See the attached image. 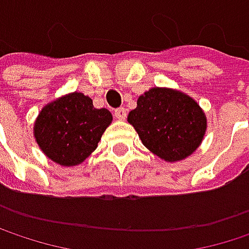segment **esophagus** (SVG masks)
Masks as SVG:
<instances>
[{
    "instance_id": "esophagus-1",
    "label": "esophagus",
    "mask_w": 249,
    "mask_h": 249,
    "mask_svg": "<svg viewBox=\"0 0 249 249\" xmlns=\"http://www.w3.org/2000/svg\"><path fill=\"white\" fill-rule=\"evenodd\" d=\"M115 118L117 120H125V117H126V109L125 108H118V109H115Z\"/></svg>"
}]
</instances>
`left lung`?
Masks as SVG:
<instances>
[{
	"instance_id": "obj_1",
	"label": "left lung",
	"mask_w": 249,
	"mask_h": 249,
	"mask_svg": "<svg viewBox=\"0 0 249 249\" xmlns=\"http://www.w3.org/2000/svg\"><path fill=\"white\" fill-rule=\"evenodd\" d=\"M142 144L166 161L189 157L202 142L206 117L189 95L169 88H151L128 114Z\"/></svg>"
}]
</instances>
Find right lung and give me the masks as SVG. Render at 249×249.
I'll return each mask as SVG.
<instances>
[{"mask_svg":"<svg viewBox=\"0 0 249 249\" xmlns=\"http://www.w3.org/2000/svg\"><path fill=\"white\" fill-rule=\"evenodd\" d=\"M107 108H95L80 92L47 104L34 123V137L41 151L60 166H77L95 151L111 124Z\"/></svg>","mask_w":249,"mask_h":249,"instance_id":"obj_1","label":"right lung"}]
</instances>
